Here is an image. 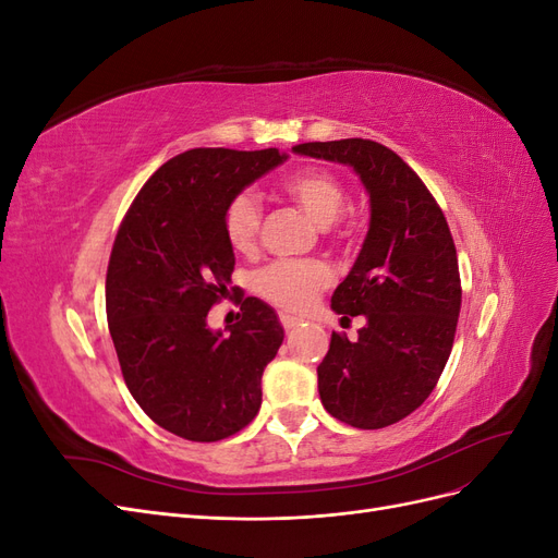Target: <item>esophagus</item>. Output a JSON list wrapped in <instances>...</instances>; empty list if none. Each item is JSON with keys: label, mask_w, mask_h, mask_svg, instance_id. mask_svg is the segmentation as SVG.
Wrapping results in <instances>:
<instances>
[{"label": "esophagus", "mask_w": 558, "mask_h": 558, "mask_svg": "<svg viewBox=\"0 0 558 558\" xmlns=\"http://www.w3.org/2000/svg\"><path fill=\"white\" fill-rule=\"evenodd\" d=\"M281 326L286 332H293L298 328V318H293L289 314H281Z\"/></svg>", "instance_id": "1"}]
</instances>
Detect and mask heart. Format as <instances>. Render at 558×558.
<instances>
[{
  "mask_svg": "<svg viewBox=\"0 0 558 558\" xmlns=\"http://www.w3.org/2000/svg\"><path fill=\"white\" fill-rule=\"evenodd\" d=\"M281 191L305 209L318 226H330L347 205L342 183L324 170H302L281 181ZM263 209L253 193H240L226 209V238L234 251H251L258 242ZM330 283V269L318 260H275L253 277V289L283 312L300 314L314 305Z\"/></svg>",
  "mask_w": 558,
  "mask_h": 558,
  "instance_id": "1",
  "label": "heart"
}]
</instances>
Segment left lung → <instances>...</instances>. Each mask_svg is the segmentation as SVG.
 Returning <instances> with one entry per match:
<instances>
[{"label": "left lung", "instance_id": "left-lung-1", "mask_svg": "<svg viewBox=\"0 0 558 558\" xmlns=\"http://www.w3.org/2000/svg\"><path fill=\"white\" fill-rule=\"evenodd\" d=\"M295 154L353 167L369 195V230L330 307L365 316L356 340L332 332L316 367L324 408L344 424H398L433 393L461 312L459 258L447 218L426 183L373 140L310 142Z\"/></svg>", "mask_w": 558, "mask_h": 558}]
</instances>
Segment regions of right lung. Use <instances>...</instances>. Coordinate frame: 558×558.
Wrapping results in <instances>:
<instances>
[{"instance_id":"1","label":"right lung","mask_w":558,"mask_h":558,"mask_svg":"<svg viewBox=\"0 0 558 558\" xmlns=\"http://www.w3.org/2000/svg\"><path fill=\"white\" fill-rule=\"evenodd\" d=\"M286 160L277 148H191L167 160L134 197L107 269V320L123 379L140 408L191 442L240 433L260 410L263 369L283 328L258 298L242 318L211 330L234 253L226 209Z\"/></svg>"}]
</instances>
